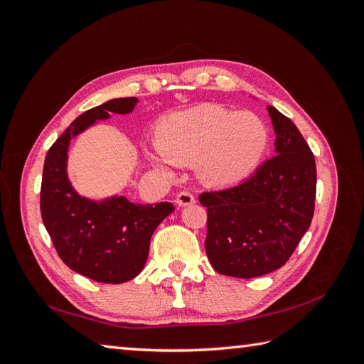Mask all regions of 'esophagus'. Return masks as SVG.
<instances>
[{
    "mask_svg": "<svg viewBox=\"0 0 364 364\" xmlns=\"http://www.w3.org/2000/svg\"><path fill=\"white\" fill-rule=\"evenodd\" d=\"M176 203L180 206H189L196 203V197L191 194L188 191H181L180 194L176 196Z\"/></svg>",
    "mask_w": 364,
    "mask_h": 364,
    "instance_id": "1",
    "label": "esophagus"
}]
</instances>
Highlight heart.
Masks as SVG:
<instances>
[{"label": "heart", "instance_id": "obj_1", "mask_svg": "<svg viewBox=\"0 0 364 364\" xmlns=\"http://www.w3.org/2000/svg\"><path fill=\"white\" fill-rule=\"evenodd\" d=\"M158 151H149L154 167L194 164L202 181L231 188L245 181L264 156L269 133L258 115L218 105H200L175 112L159 123Z\"/></svg>", "mask_w": 364, "mask_h": 364}]
</instances>
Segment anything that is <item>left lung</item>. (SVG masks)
Wrapping results in <instances>:
<instances>
[{"label": "left lung", "mask_w": 364, "mask_h": 364, "mask_svg": "<svg viewBox=\"0 0 364 364\" xmlns=\"http://www.w3.org/2000/svg\"><path fill=\"white\" fill-rule=\"evenodd\" d=\"M275 156L235 188L203 192L208 208L205 249L222 275L261 277L280 269L313 219L316 162L304 136L274 106Z\"/></svg>", "instance_id": "1"}]
</instances>
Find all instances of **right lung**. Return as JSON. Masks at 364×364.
Returning <instances> with one entry per match:
<instances>
[{"instance_id":"1","label":"right lung","mask_w":364,"mask_h":364,"mask_svg":"<svg viewBox=\"0 0 364 364\" xmlns=\"http://www.w3.org/2000/svg\"><path fill=\"white\" fill-rule=\"evenodd\" d=\"M136 97L112 98L81 114L46 153L41 211L58 255L75 272L100 283H125L142 272L153 231L173 213V205H137L114 194L105 198L81 196L68 178L72 139L111 114L133 112Z\"/></svg>"}]
</instances>
